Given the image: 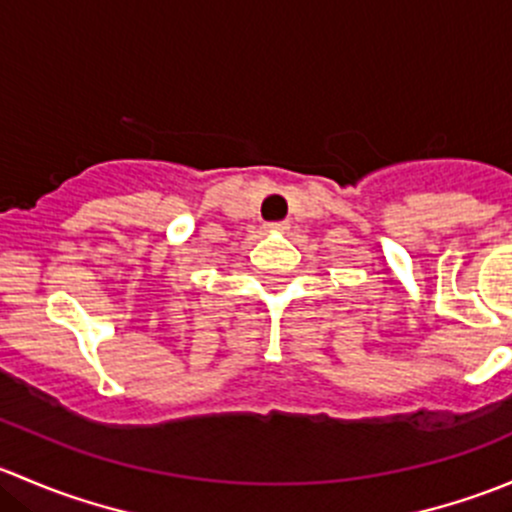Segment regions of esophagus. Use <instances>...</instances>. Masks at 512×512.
<instances>
[{"label":"esophagus","instance_id":"obj_1","mask_svg":"<svg viewBox=\"0 0 512 512\" xmlns=\"http://www.w3.org/2000/svg\"><path fill=\"white\" fill-rule=\"evenodd\" d=\"M272 230H287V220H282V223H270Z\"/></svg>","mask_w":512,"mask_h":512}]
</instances>
